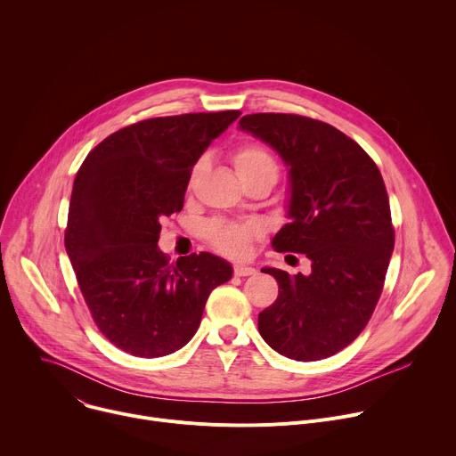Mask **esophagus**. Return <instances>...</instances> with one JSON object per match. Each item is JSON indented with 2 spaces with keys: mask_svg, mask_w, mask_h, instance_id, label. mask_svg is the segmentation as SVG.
<instances>
[{
  "mask_svg": "<svg viewBox=\"0 0 456 456\" xmlns=\"http://www.w3.org/2000/svg\"><path fill=\"white\" fill-rule=\"evenodd\" d=\"M234 274H236V276H254V274H256V269H254V267H248V265H236V267H234Z\"/></svg>",
  "mask_w": 456,
  "mask_h": 456,
  "instance_id": "34e87169",
  "label": "esophagus"
}]
</instances>
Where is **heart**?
I'll return each instance as SVG.
<instances>
[{
    "instance_id": "heart-1",
    "label": "heart",
    "mask_w": 456,
    "mask_h": 456,
    "mask_svg": "<svg viewBox=\"0 0 456 456\" xmlns=\"http://www.w3.org/2000/svg\"><path fill=\"white\" fill-rule=\"evenodd\" d=\"M232 164L240 178H247L264 171H274L278 175V166L271 153L256 144L238 148L232 153ZM256 232L257 229L252 224L216 222L209 229V238L218 250L229 256H243L248 252Z\"/></svg>"
}]
</instances>
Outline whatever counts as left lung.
I'll return each instance as SVG.
<instances>
[{"label":"left lung","instance_id":"8db88e82","mask_svg":"<svg viewBox=\"0 0 456 456\" xmlns=\"http://www.w3.org/2000/svg\"><path fill=\"white\" fill-rule=\"evenodd\" d=\"M240 129L267 142L289 167V224L273 238L278 252H301L310 274L265 267L278 299L259 312L257 330L278 354L327 359L368 324L395 245L379 167L338 127L292 113H252Z\"/></svg>","mask_w":456,"mask_h":456}]
</instances>
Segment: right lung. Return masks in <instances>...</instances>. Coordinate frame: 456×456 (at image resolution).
<instances>
[{
  "label": "right lung",
  "mask_w": 456,
  "mask_h": 456,
  "mask_svg": "<svg viewBox=\"0 0 456 456\" xmlns=\"http://www.w3.org/2000/svg\"><path fill=\"white\" fill-rule=\"evenodd\" d=\"M241 111L185 113L126 126L95 146L74 180L64 247L102 336L162 357L197 334L213 289L232 278L200 252L171 265L160 220L182 211L192 166Z\"/></svg>",
  "instance_id": "obj_1"
}]
</instances>
